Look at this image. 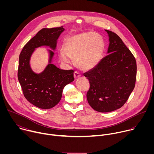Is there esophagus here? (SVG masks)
<instances>
[{
  "mask_svg": "<svg viewBox=\"0 0 154 154\" xmlns=\"http://www.w3.org/2000/svg\"><path fill=\"white\" fill-rule=\"evenodd\" d=\"M74 76L75 79H77V78H79V77H80L81 76V74L79 72H78L77 71H75V72H74Z\"/></svg>",
  "mask_w": 154,
  "mask_h": 154,
  "instance_id": "esophagus-1",
  "label": "esophagus"
}]
</instances>
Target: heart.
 <instances>
[{
  "label": "heart",
  "mask_w": 154,
  "mask_h": 154,
  "mask_svg": "<svg viewBox=\"0 0 154 154\" xmlns=\"http://www.w3.org/2000/svg\"><path fill=\"white\" fill-rule=\"evenodd\" d=\"M104 52V42L98 34L88 32L69 36L62 47L61 60L68 62L66 56L73 58L76 67L88 71L100 62Z\"/></svg>",
  "instance_id": "obj_1"
}]
</instances>
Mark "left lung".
Segmentation results:
<instances>
[{"label":"left lung","mask_w":154,"mask_h":154,"mask_svg":"<svg viewBox=\"0 0 154 154\" xmlns=\"http://www.w3.org/2000/svg\"><path fill=\"white\" fill-rule=\"evenodd\" d=\"M109 37L107 54L93 69L83 75L90 87L86 94L96 111L110 112L122 107L133 91L137 77V63L130 50L115 33L105 30Z\"/></svg>","instance_id":"1"}]
</instances>
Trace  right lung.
Here are the masks:
<instances>
[{
	"instance_id": "obj_1",
	"label": "right lung",
	"mask_w": 154,
	"mask_h": 154,
	"mask_svg": "<svg viewBox=\"0 0 154 154\" xmlns=\"http://www.w3.org/2000/svg\"><path fill=\"white\" fill-rule=\"evenodd\" d=\"M64 30L63 27L42 29L23 48L19 58L17 78L26 99L42 109L55 106L61 100L64 87L74 81V71L63 70L52 63L54 53L48 50L49 61L41 73H35L30 61L35 50L41 46L57 48V39Z\"/></svg>"
}]
</instances>
